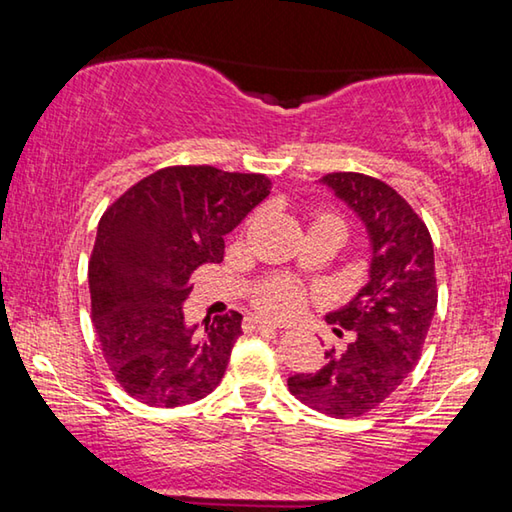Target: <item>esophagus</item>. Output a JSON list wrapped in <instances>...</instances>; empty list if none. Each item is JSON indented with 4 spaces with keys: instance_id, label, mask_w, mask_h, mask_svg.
<instances>
[{
    "instance_id": "obj_1",
    "label": "esophagus",
    "mask_w": 512,
    "mask_h": 512,
    "mask_svg": "<svg viewBox=\"0 0 512 512\" xmlns=\"http://www.w3.org/2000/svg\"><path fill=\"white\" fill-rule=\"evenodd\" d=\"M246 325L250 327V329H264V327H271V329H277V320H268V318H262V316H255V314H250V316H246Z\"/></svg>"
}]
</instances>
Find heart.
<instances>
[{"instance_id": "obj_1", "label": "heart", "mask_w": 512, "mask_h": 512, "mask_svg": "<svg viewBox=\"0 0 512 512\" xmlns=\"http://www.w3.org/2000/svg\"><path fill=\"white\" fill-rule=\"evenodd\" d=\"M255 302L264 311H268V314L291 316L302 307V302H305V293H302L298 284H293L289 280H271L257 289Z\"/></svg>"}]
</instances>
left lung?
Segmentation results:
<instances>
[{"mask_svg":"<svg viewBox=\"0 0 512 512\" xmlns=\"http://www.w3.org/2000/svg\"><path fill=\"white\" fill-rule=\"evenodd\" d=\"M348 207L368 237V280L327 323L350 332L343 350L325 352L316 372L289 377L302 404L332 418L375 409L415 368L438 305L433 244L427 225L393 187L363 173L318 180Z\"/></svg>","mask_w":512,"mask_h":512,"instance_id":"left-lung-1","label":"left lung"}]
</instances>
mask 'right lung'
<instances>
[{"label":"right lung","mask_w":512,"mask_h":512,"mask_svg":"<svg viewBox=\"0 0 512 512\" xmlns=\"http://www.w3.org/2000/svg\"><path fill=\"white\" fill-rule=\"evenodd\" d=\"M259 173L169 167L101 216L88 277L103 357L128 395L151 406L203 400L221 384L241 314L187 323L192 273L223 262V237L268 196Z\"/></svg>","instance_id":"1"}]
</instances>
